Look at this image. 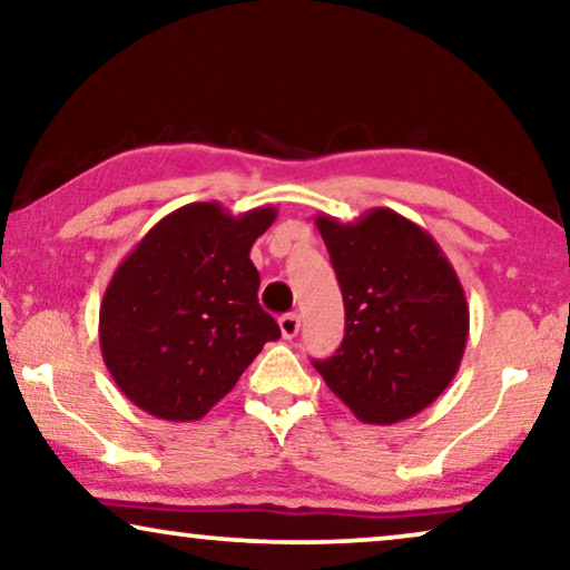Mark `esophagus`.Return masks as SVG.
Returning a JSON list of instances; mask_svg holds the SVG:
<instances>
[{
    "label": "esophagus",
    "instance_id": "obj_1",
    "mask_svg": "<svg viewBox=\"0 0 570 570\" xmlns=\"http://www.w3.org/2000/svg\"><path fill=\"white\" fill-rule=\"evenodd\" d=\"M301 330V316L298 314H285L279 316V332H283L285 340H293Z\"/></svg>",
    "mask_w": 570,
    "mask_h": 570
}]
</instances>
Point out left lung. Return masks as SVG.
Here are the masks:
<instances>
[{
	"instance_id": "left-lung-1",
	"label": "left lung",
	"mask_w": 570,
	"mask_h": 570,
	"mask_svg": "<svg viewBox=\"0 0 570 570\" xmlns=\"http://www.w3.org/2000/svg\"><path fill=\"white\" fill-rule=\"evenodd\" d=\"M345 301L337 353L314 361L363 423H400L439 400L462 363L470 308L441 246L386 207L316 217Z\"/></svg>"
}]
</instances>
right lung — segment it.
Masks as SVG:
<instances>
[{
  "mask_svg": "<svg viewBox=\"0 0 570 570\" xmlns=\"http://www.w3.org/2000/svg\"><path fill=\"white\" fill-rule=\"evenodd\" d=\"M275 207L233 217L194 202L155 223L100 303V353L124 396L153 417H205L279 326L259 306L254 240Z\"/></svg>",
  "mask_w": 570,
  "mask_h": 570,
  "instance_id": "add662e5",
  "label": "right lung"
}]
</instances>
